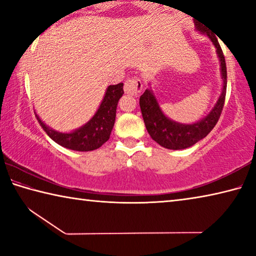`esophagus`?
I'll list each match as a JSON object with an SVG mask.
<instances>
[{"instance_id":"esophagus-1","label":"esophagus","mask_w":256,"mask_h":256,"mask_svg":"<svg viewBox=\"0 0 256 256\" xmlns=\"http://www.w3.org/2000/svg\"><path fill=\"white\" fill-rule=\"evenodd\" d=\"M142 89H144V84H142V81L138 78H132V79L125 81L124 92L128 94L138 96L142 92Z\"/></svg>"}]
</instances>
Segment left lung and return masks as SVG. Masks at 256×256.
Listing matches in <instances>:
<instances>
[{"label":"left lung","mask_w":256,"mask_h":256,"mask_svg":"<svg viewBox=\"0 0 256 256\" xmlns=\"http://www.w3.org/2000/svg\"><path fill=\"white\" fill-rule=\"evenodd\" d=\"M198 32L209 36L216 48V54L220 60V68H222V76L224 80V86L222 94L219 96L218 102L212 108V110L204 118L194 124H180L174 122L167 118L160 110L157 99L154 96L152 90L146 89L144 94L140 97V108L144 118L146 131L150 134L152 140L157 142L164 148L172 150H180L192 146L196 142L206 138L211 132V130L216 126V122L222 115L224 98H226L227 88V68L226 60L214 34H210L204 26L196 22Z\"/></svg>","instance_id":"8db88e82"}]
</instances>
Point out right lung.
<instances>
[{
  "mask_svg": "<svg viewBox=\"0 0 256 256\" xmlns=\"http://www.w3.org/2000/svg\"><path fill=\"white\" fill-rule=\"evenodd\" d=\"M123 94V84L108 86L100 106L94 118L84 126L70 133L55 131L47 126L37 114L36 118L47 136L64 148L76 151L96 150L100 148L110 136L115 123L118 102Z\"/></svg>",
  "mask_w": 256,
  "mask_h": 256,
  "instance_id": "1",
  "label": "right lung"
}]
</instances>
